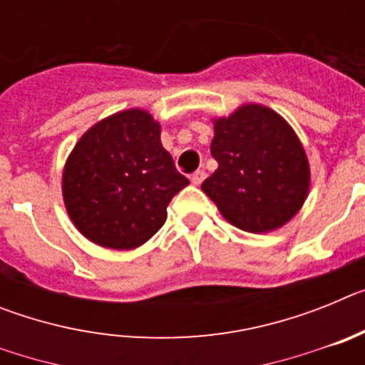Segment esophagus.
<instances>
[{"label": "esophagus", "instance_id": "1", "mask_svg": "<svg viewBox=\"0 0 365 365\" xmlns=\"http://www.w3.org/2000/svg\"><path fill=\"white\" fill-rule=\"evenodd\" d=\"M205 179H206V172H205V170H197V172H193V173H192V182H193V185H195V186L201 185V182H202V180H205Z\"/></svg>", "mask_w": 365, "mask_h": 365}]
</instances>
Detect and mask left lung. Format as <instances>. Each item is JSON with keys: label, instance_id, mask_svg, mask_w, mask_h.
<instances>
[{"label": "left lung", "instance_id": "1", "mask_svg": "<svg viewBox=\"0 0 365 365\" xmlns=\"http://www.w3.org/2000/svg\"><path fill=\"white\" fill-rule=\"evenodd\" d=\"M210 151L219 168L201 188L234 227L261 234L298 214L309 192V163L278 113L248 104L219 118Z\"/></svg>", "mask_w": 365, "mask_h": 365}]
</instances>
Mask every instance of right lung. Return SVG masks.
<instances>
[{"mask_svg":"<svg viewBox=\"0 0 365 365\" xmlns=\"http://www.w3.org/2000/svg\"><path fill=\"white\" fill-rule=\"evenodd\" d=\"M160 128L143 109L104 118L87 131L63 170V201L87 240L130 250L166 221V208L185 186Z\"/></svg>","mask_w":365,"mask_h":365,"instance_id":"1","label":"right lung"}]
</instances>
